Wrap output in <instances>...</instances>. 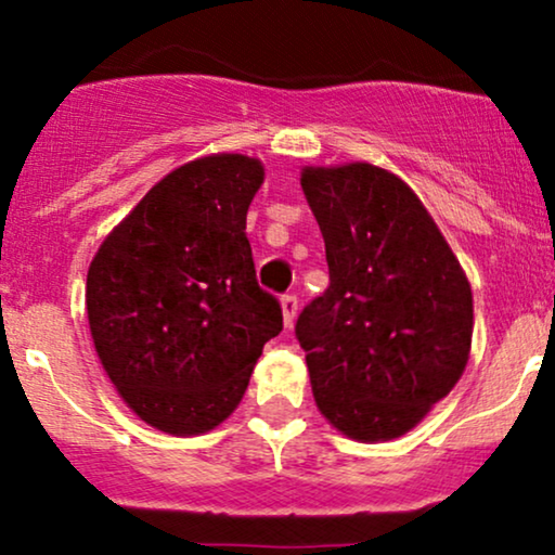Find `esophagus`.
<instances>
[{
	"label": "esophagus",
	"instance_id": "34e87169",
	"mask_svg": "<svg viewBox=\"0 0 555 555\" xmlns=\"http://www.w3.org/2000/svg\"><path fill=\"white\" fill-rule=\"evenodd\" d=\"M282 315H284V326L292 328L297 318V297L295 295H284L282 297Z\"/></svg>",
	"mask_w": 555,
	"mask_h": 555
}]
</instances>
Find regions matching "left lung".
I'll use <instances>...</instances> for the list:
<instances>
[{
	"label": "left lung",
	"instance_id": "left-lung-1",
	"mask_svg": "<svg viewBox=\"0 0 555 555\" xmlns=\"http://www.w3.org/2000/svg\"><path fill=\"white\" fill-rule=\"evenodd\" d=\"M328 289L297 318L321 415L347 438L393 441L462 378L473 289L412 188L367 162L305 167Z\"/></svg>",
	"mask_w": 555,
	"mask_h": 555
}]
</instances>
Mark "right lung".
Here are the masks:
<instances>
[{
    "label": "right lung",
    "instance_id": "obj_1",
    "mask_svg": "<svg viewBox=\"0 0 555 555\" xmlns=\"http://www.w3.org/2000/svg\"><path fill=\"white\" fill-rule=\"evenodd\" d=\"M266 169L211 154L182 164L101 242L86 282L93 347L135 415L201 436L237 410L282 305L256 282L247 208Z\"/></svg>",
    "mask_w": 555,
    "mask_h": 555
}]
</instances>
